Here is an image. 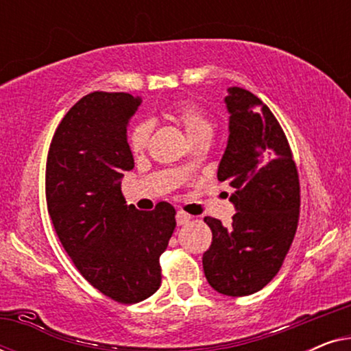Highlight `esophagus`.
<instances>
[{
  "mask_svg": "<svg viewBox=\"0 0 351 351\" xmlns=\"http://www.w3.org/2000/svg\"><path fill=\"white\" fill-rule=\"evenodd\" d=\"M176 219H177V223H179V225H186L191 220V215L184 213V210H179V213H177V215H176Z\"/></svg>",
  "mask_w": 351,
  "mask_h": 351,
  "instance_id": "1",
  "label": "esophagus"
}]
</instances>
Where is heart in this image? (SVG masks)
I'll use <instances>...</instances> for the list:
<instances>
[{
  "instance_id": "1",
  "label": "heart",
  "mask_w": 351,
  "mask_h": 351,
  "mask_svg": "<svg viewBox=\"0 0 351 351\" xmlns=\"http://www.w3.org/2000/svg\"><path fill=\"white\" fill-rule=\"evenodd\" d=\"M169 113L185 128V131L191 137V141L213 134V121H210L209 114L198 104L193 102V100H174L169 105ZM152 131L153 126L150 121H141L131 129V134H129V148H131L132 153H141L145 150L148 147V142H150Z\"/></svg>"
}]
</instances>
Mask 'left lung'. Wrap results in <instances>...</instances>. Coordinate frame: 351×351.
I'll use <instances>...</instances> for the list:
<instances>
[{
    "instance_id": "8db88e82",
    "label": "left lung",
    "mask_w": 351,
    "mask_h": 351,
    "mask_svg": "<svg viewBox=\"0 0 351 351\" xmlns=\"http://www.w3.org/2000/svg\"><path fill=\"white\" fill-rule=\"evenodd\" d=\"M230 136L217 179L234 190L238 213L223 227L204 217L213 243L203 256L206 280L223 295L265 287L285 262L300 215L299 172L289 142L271 110L252 93L230 88Z\"/></svg>"
}]
</instances>
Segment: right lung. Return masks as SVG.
<instances>
[{
    "mask_svg": "<svg viewBox=\"0 0 351 351\" xmlns=\"http://www.w3.org/2000/svg\"><path fill=\"white\" fill-rule=\"evenodd\" d=\"M142 99L95 90L69 110L52 137L46 201L57 237L86 281L118 304H137L161 286L160 256L176 209L128 206L119 179L134 167L128 126Z\"/></svg>",
    "mask_w": 351,
    "mask_h": 351,
    "instance_id": "obj_1",
    "label": "right lung"
}]
</instances>
